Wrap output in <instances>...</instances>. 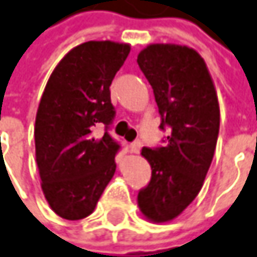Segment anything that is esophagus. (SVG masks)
I'll list each match as a JSON object with an SVG mask.
<instances>
[{"instance_id": "1", "label": "esophagus", "mask_w": 257, "mask_h": 257, "mask_svg": "<svg viewBox=\"0 0 257 257\" xmlns=\"http://www.w3.org/2000/svg\"><path fill=\"white\" fill-rule=\"evenodd\" d=\"M142 146H143V143H142L140 140H135V142L130 145V152H132V153H139Z\"/></svg>"}]
</instances>
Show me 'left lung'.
<instances>
[{"instance_id":"obj_1","label":"left lung","mask_w":257,"mask_h":257,"mask_svg":"<svg viewBox=\"0 0 257 257\" xmlns=\"http://www.w3.org/2000/svg\"><path fill=\"white\" fill-rule=\"evenodd\" d=\"M137 63L161 114L159 128H169L161 148H143L152 168L137 202L155 223L171 221L195 199L202 188L217 146L220 107L211 75L194 49L178 45H150Z\"/></svg>"}]
</instances>
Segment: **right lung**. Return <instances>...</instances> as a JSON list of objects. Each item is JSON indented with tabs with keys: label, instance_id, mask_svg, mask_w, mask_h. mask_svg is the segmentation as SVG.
<instances>
[{
	"label": "right lung",
	"instance_id": "1",
	"mask_svg": "<svg viewBox=\"0 0 257 257\" xmlns=\"http://www.w3.org/2000/svg\"><path fill=\"white\" fill-rule=\"evenodd\" d=\"M130 53V45L86 42L73 47L52 72L36 125V162L50 208L66 220H81L115 172L120 145L109 136L115 109L109 85ZM105 125L101 139L92 135Z\"/></svg>",
	"mask_w": 257,
	"mask_h": 257
}]
</instances>
